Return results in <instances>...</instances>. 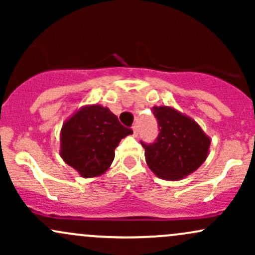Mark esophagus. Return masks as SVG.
Here are the masks:
<instances>
[{
    "instance_id": "obj_1",
    "label": "esophagus",
    "mask_w": 255,
    "mask_h": 255,
    "mask_svg": "<svg viewBox=\"0 0 255 255\" xmlns=\"http://www.w3.org/2000/svg\"><path fill=\"white\" fill-rule=\"evenodd\" d=\"M131 129H133V135L134 136H137V134H139V129H137V126L136 125L133 126V128H131Z\"/></svg>"
}]
</instances>
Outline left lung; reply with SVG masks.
I'll list each match as a JSON object with an SVG mask.
<instances>
[{"label":"left lung","instance_id":"obj_1","mask_svg":"<svg viewBox=\"0 0 255 255\" xmlns=\"http://www.w3.org/2000/svg\"><path fill=\"white\" fill-rule=\"evenodd\" d=\"M159 134L146 145L145 159L154 175L178 181L194 172L209 156L211 139L189 116L168 105L153 107Z\"/></svg>","mask_w":255,"mask_h":255}]
</instances>
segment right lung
<instances>
[{"label":"right lung","instance_id":"obj_1","mask_svg":"<svg viewBox=\"0 0 255 255\" xmlns=\"http://www.w3.org/2000/svg\"><path fill=\"white\" fill-rule=\"evenodd\" d=\"M129 134L133 130L120 124L109 108L84 105L63 122L60 156L81 177L101 176L110 168L121 139Z\"/></svg>","mask_w":255,"mask_h":255}]
</instances>
